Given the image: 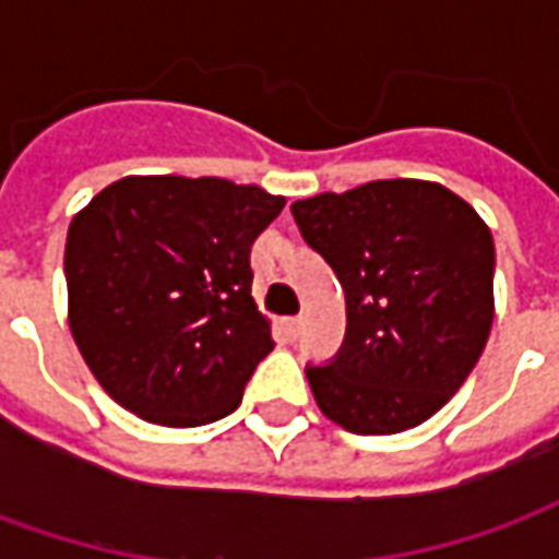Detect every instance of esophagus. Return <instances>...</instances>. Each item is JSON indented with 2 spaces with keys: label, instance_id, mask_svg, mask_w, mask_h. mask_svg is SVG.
<instances>
[{
  "label": "esophagus",
  "instance_id": "obj_1",
  "mask_svg": "<svg viewBox=\"0 0 559 559\" xmlns=\"http://www.w3.org/2000/svg\"><path fill=\"white\" fill-rule=\"evenodd\" d=\"M284 329H287V335H290V338H296V335H299V329H302V320H299V317H287V320H284Z\"/></svg>",
  "mask_w": 559,
  "mask_h": 559
}]
</instances>
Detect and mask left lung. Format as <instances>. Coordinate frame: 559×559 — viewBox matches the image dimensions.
<instances>
[{
	"instance_id": "8db88e82",
	"label": "left lung",
	"mask_w": 559,
	"mask_h": 559,
	"mask_svg": "<svg viewBox=\"0 0 559 559\" xmlns=\"http://www.w3.org/2000/svg\"><path fill=\"white\" fill-rule=\"evenodd\" d=\"M290 209L347 299L338 359L308 368L320 413L371 437L431 419L491 335L488 224L467 200L425 179H377Z\"/></svg>"
}]
</instances>
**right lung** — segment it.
Masks as SVG:
<instances>
[{
    "mask_svg": "<svg viewBox=\"0 0 559 559\" xmlns=\"http://www.w3.org/2000/svg\"><path fill=\"white\" fill-rule=\"evenodd\" d=\"M284 197L218 176H126L71 218L68 326L102 389L140 419H224L272 341L251 245Z\"/></svg>",
    "mask_w": 559,
    "mask_h": 559,
    "instance_id": "1",
    "label": "right lung"
}]
</instances>
